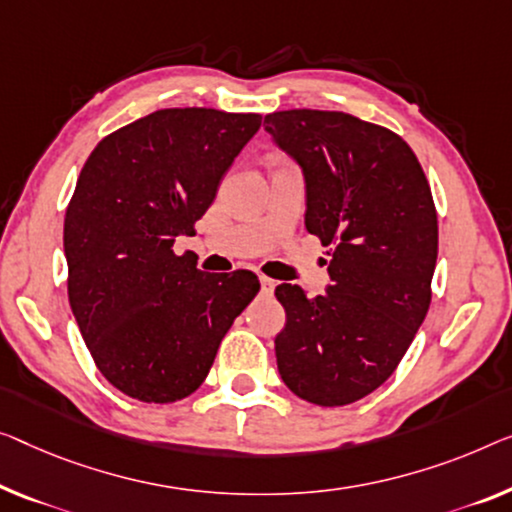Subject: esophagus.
<instances>
[{
	"label": "esophagus",
	"instance_id": "34e87169",
	"mask_svg": "<svg viewBox=\"0 0 512 512\" xmlns=\"http://www.w3.org/2000/svg\"><path fill=\"white\" fill-rule=\"evenodd\" d=\"M259 282H262V292L264 294H273V289H276V280L262 276V278H259Z\"/></svg>",
	"mask_w": 512,
	"mask_h": 512
}]
</instances>
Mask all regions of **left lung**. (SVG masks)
I'll return each mask as SVG.
<instances>
[{
    "label": "left lung",
    "instance_id": "8db88e82",
    "mask_svg": "<svg viewBox=\"0 0 512 512\" xmlns=\"http://www.w3.org/2000/svg\"><path fill=\"white\" fill-rule=\"evenodd\" d=\"M301 165L305 227L329 246L331 287L308 299L282 282L280 377L319 407L365 398L393 375L432 301L439 227L430 183L398 133L347 112L264 117Z\"/></svg>",
    "mask_w": 512,
    "mask_h": 512
}]
</instances>
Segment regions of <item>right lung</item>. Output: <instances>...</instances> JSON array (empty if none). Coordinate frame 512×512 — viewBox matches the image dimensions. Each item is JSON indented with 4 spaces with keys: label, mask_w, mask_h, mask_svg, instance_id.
<instances>
[{
    "label": "right lung",
    "mask_w": 512,
    "mask_h": 512,
    "mask_svg": "<svg viewBox=\"0 0 512 512\" xmlns=\"http://www.w3.org/2000/svg\"><path fill=\"white\" fill-rule=\"evenodd\" d=\"M262 114L167 108L96 144L64 218L68 301L96 368L140 402L188 398L259 292L253 271L204 273L195 234Z\"/></svg>",
    "instance_id": "right-lung-1"
}]
</instances>
